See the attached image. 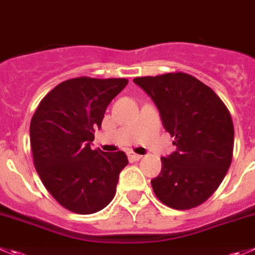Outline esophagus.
<instances>
[{
    "mask_svg": "<svg viewBox=\"0 0 255 255\" xmlns=\"http://www.w3.org/2000/svg\"><path fill=\"white\" fill-rule=\"evenodd\" d=\"M128 157H129V160L130 161H139L140 159H141V155H139V154H135V152H132V151H130V152H128Z\"/></svg>",
    "mask_w": 255,
    "mask_h": 255,
    "instance_id": "esophagus-1",
    "label": "esophagus"
}]
</instances>
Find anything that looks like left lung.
Segmentation results:
<instances>
[{"instance_id": "obj_1", "label": "left lung", "mask_w": 255, "mask_h": 255, "mask_svg": "<svg viewBox=\"0 0 255 255\" xmlns=\"http://www.w3.org/2000/svg\"><path fill=\"white\" fill-rule=\"evenodd\" d=\"M151 98L176 150L161 157V173L151 180L160 202L178 210L204 203L230 166L234 146L232 116L219 96L184 72L136 77Z\"/></svg>"}]
</instances>
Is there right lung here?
Wrapping results in <instances>:
<instances>
[{
    "label": "right lung",
    "instance_id": "obj_1",
    "mask_svg": "<svg viewBox=\"0 0 255 255\" xmlns=\"http://www.w3.org/2000/svg\"><path fill=\"white\" fill-rule=\"evenodd\" d=\"M126 79L76 77L52 89L30 125L35 168L48 193L66 209L93 214L116 193L119 174L129 161L124 151L91 149L109 104Z\"/></svg>",
    "mask_w": 255,
    "mask_h": 255
}]
</instances>
